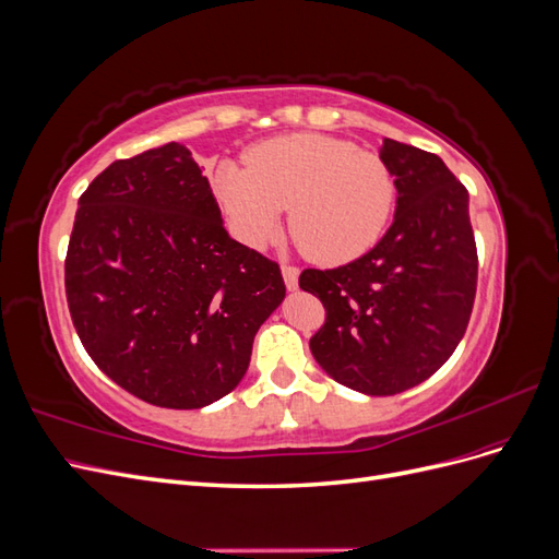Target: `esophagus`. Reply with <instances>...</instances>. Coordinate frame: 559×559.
Masks as SVG:
<instances>
[{
  "mask_svg": "<svg viewBox=\"0 0 559 559\" xmlns=\"http://www.w3.org/2000/svg\"><path fill=\"white\" fill-rule=\"evenodd\" d=\"M298 273H300V270H298L296 265H292V263H282V275H284L286 289H296V286H298Z\"/></svg>",
  "mask_w": 559,
  "mask_h": 559,
  "instance_id": "34e87169",
  "label": "esophagus"
}]
</instances>
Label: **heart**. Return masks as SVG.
Returning <instances> with one entry per match:
<instances>
[{
	"label": "heart",
	"instance_id": "1",
	"mask_svg": "<svg viewBox=\"0 0 559 559\" xmlns=\"http://www.w3.org/2000/svg\"><path fill=\"white\" fill-rule=\"evenodd\" d=\"M216 200L230 228L251 247H263L289 210L296 247L317 263H347L378 242L394 210L392 170L373 151L326 134H289L247 154V170L222 165Z\"/></svg>",
	"mask_w": 559,
	"mask_h": 559
}]
</instances>
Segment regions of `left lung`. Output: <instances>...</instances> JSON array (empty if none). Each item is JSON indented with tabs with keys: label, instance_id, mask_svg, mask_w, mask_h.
<instances>
[{
	"label": "left lung",
	"instance_id": "1",
	"mask_svg": "<svg viewBox=\"0 0 559 559\" xmlns=\"http://www.w3.org/2000/svg\"><path fill=\"white\" fill-rule=\"evenodd\" d=\"M396 214L382 240L341 267H306L326 319L310 349L354 392L394 396L431 378L460 345L478 286L468 191L429 151L384 140Z\"/></svg>",
	"mask_w": 559,
	"mask_h": 559
}]
</instances>
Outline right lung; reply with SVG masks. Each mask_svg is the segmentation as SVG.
Instances as JSON below:
<instances>
[{
	"label": "right lung",
	"instance_id": "obj_1",
	"mask_svg": "<svg viewBox=\"0 0 559 559\" xmlns=\"http://www.w3.org/2000/svg\"><path fill=\"white\" fill-rule=\"evenodd\" d=\"M64 294L105 376L151 405L193 411L233 392L286 286L235 242L191 151L170 142L114 160L83 195Z\"/></svg>",
	"mask_w": 559,
	"mask_h": 559
}]
</instances>
